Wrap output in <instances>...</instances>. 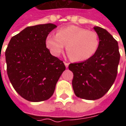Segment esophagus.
Here are the masks:
<instances>
[{
	"label": "esophagus",
	"instance_id": "34e87169",
	"mask_svg": "<svg viewBox=\"0 0 126 126\" xmlns=\"http://www.w3.org/2000/svg\"><path fill=\"white\" fill-rule=\"evenodd\" d=\"M64 64H65V67L67 68L69 66V63H66V62H64Z\"/></svg>",
	"mask_w": 126,
	"mask_h": 126
}]
</instances>
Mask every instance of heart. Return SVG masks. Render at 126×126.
Masks as SVG:
<instances>
[{
	"instance_id": "b5f03b06",
	"label": "heart",
	"mask_w": 126,
	"mask_h": 126,
	"mask_svg": "<svg viewBox=\"0 0 126 126\" xmlns=\"http://www.w3.org/2000/svg\"><path fill=\"white\" fill-rule=\"evenodd\" d=\"M100 41L95 32L76 26L59 29L57 34L50 33L46 38V45L55 56H59L66 49L71 60L84 61L94 55Z\"/></svg>"
}]
</instances>
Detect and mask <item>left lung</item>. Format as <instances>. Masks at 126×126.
<instances>
[{
  "mask_svg": "<svg viewBox=\"0 0 126 126\" xmlns=\"http://www.w3.org/2000/svg\"><path fill=\"white\" fill-rule=\"evenodd\" d=\"M99 38V47L92 57L80 63H70L72 86L78 97L96 100L107 93L115 82L120 59L117 40L105 29L94 27Z\"/></svg>",
  "mask_w": 126,
  "mask_h": 126,
  "instance_id": "8db88e82",
  "label": "left lung"
}]
</instances>
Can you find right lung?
Wrapping results in <instances>:
<instances>
[{"label": "right lung", "instance_id": "add662e5", "mask_svg": "<svg viewBox=\"0 0 126 126\" xmlns=\"http://www.w3.org/2000/svg\"><path fill=\"white\" fill-rule=\"evenodd\" d=\"M52 23L30 26L13 36L6 51L7 75L16 92L31 102L52 96L57 82L65 70L62 61L52 56L46 46Z\"/></svg>", "mask_w": 126, "mask_h": 126}]
</instances>
